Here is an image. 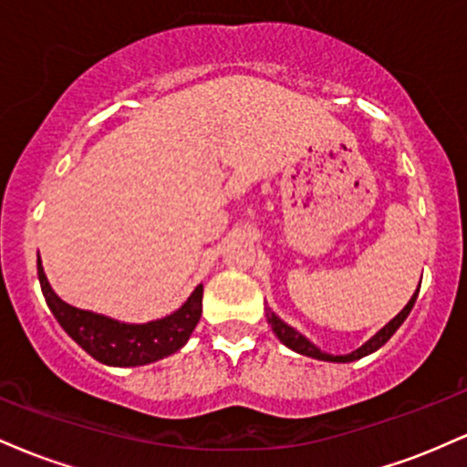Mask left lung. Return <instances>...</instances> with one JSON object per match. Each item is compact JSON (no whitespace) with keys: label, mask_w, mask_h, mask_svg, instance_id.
Listing matches in <instances>:
<instances>
[{"label":"left lung","mask_w":467,"mask_h":467,"mask_svg":"<svg viewBox=\"0 0 467 467\" xmlns=\"http://www.w3.org/2000/svg\"><path fill=\"white\" fill-rule=\"evenodd\" d=\"M417 294H420V289H417V292L412 294V298H410L409 303H406V307L401 309V312H400L398 316H395V318L390 320L389 325H384L382 329H379L378 334H375V336L371 337V340H367V342H364V345L360 347V349H356V351L347 353V356H331V353H325V351H320L318 347L312 345V342L307 340V337L298 334V331L294 329V327H289L287 323H283V320L278 318L276 314H272V312L267 314V323L272 325V331H275L278 340H281L283 345H285V347H289V349H292V351H296V353H303V356L316 358V360H325V362H353V360H360V358H364V356H368V353L378 351L379 347H382L384 342H387L389 337L393 336L395 331L400 329V325L404 323V320H406V316L410 314L412 305H415V301H417Z\"/></svg>","instance_id":"1"}]
</instances>
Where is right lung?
<instances>
[{"label":"right lung","instance_id":"1","mask_svg":"<svg viewBox=\"0 0 467 467\" xmlns=\"http://www.w3.org/2000/svg\"><path fill=\"white\" fill-rule=\"evenodd\" d=\"M41 292L58 325L94 360L109 367H140L171 356L186 345L202 316L203 285H197L178 312L144 325H130L103 314L72 307L57 296L47 283L41 259H36Z\"/></svg>","mask_w":467,"mask_h":467}]
</instances>
